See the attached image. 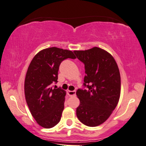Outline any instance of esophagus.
<instances>
[{"label": "esophagus", "instance_id": "34e87169", "mask_svg": "<svg viewBox=\"0 0 146 146\" xmlns=\"http://www.w3.org/2000/svg\"><path fill=\"white\" fill-rule=\"evenodd\" d=\"M67 94L69 96H75L76 95V92L75 91H69L67 92Z\"/></svg>", "mask_w": 146, "mask_h": 146}]
</instances>
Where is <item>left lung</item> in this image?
<instances>
[{
    "mask_svg": "<svg viewBox=\"0 0 146 146\" xmlns=\"http://www.w3.org/2000/svg\"><path fill=\"white\" fill-rule=\"evenodd\" d=\"M74 52L85 64L84 86L88 88L76 92L80 101L76 110L77 117L87 126H98L109 118L119 103L121 95L119 67L114 57L100 48Z\"/></svg>",
    "mask_w": 146,
    "mask_h": 146,
    "instance_id": "obj_1",
    "label": "left lung"
}]
</instances>
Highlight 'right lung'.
Wrapping results in <instances>:
<instances>
[{
	"instance_id": "add662e5",
	"label": "right lung",
	"mask_w": 146,
	"mask_h": 146,
	"mask_svg": "<svg viewBox=\"0 0 146 146\" xmlns=\"http://www.w3.org/2000/svg\"><path fill=\"white\" fill-rule=\"evenodd\" d=\"M76 58L73 52L56 47L42 50L29 64L24 82L27 106L37 123L46 129L59 123L64 110L66 92L53 88L57 82L60 62Z\"/></svg>"
}]
</instances>
